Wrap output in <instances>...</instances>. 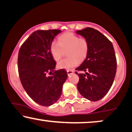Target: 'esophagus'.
Masks as SVG:
<instances>
[{
    "label": "esophagus",
    "mask_w": 132,
    "mask_h": 132,
    "mask_svg": "<svg viewBox=\"0 0 132 132\" xmlns=\"http://www.w3.org/2000/svg\"><path fill=\"white\" fill-rule=\"evenodd\" d=\"M73 73V71H72V70H67V73L68 75L72 74Z\"/></svg>",
    "instance_id": "esophagus-1"
}]
</instances>
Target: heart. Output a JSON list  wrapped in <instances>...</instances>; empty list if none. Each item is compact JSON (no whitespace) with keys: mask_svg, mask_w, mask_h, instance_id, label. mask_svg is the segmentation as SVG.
I'll list each match as a JSON object with an SVG mask.
<instances>
[{"mask_svg":"<svg viewBox=\"0 0 132 132\" xmlns=\"http://www.w3.org/2000/svg\"><path fill=\"white\" fill-rule=\"evenodd\" d=\"M89 49V42L86 38L79 37L70 32L63 33L59 37L58 42H52L50 45V52L55 61L62 57L64 51H67L68 58L61 60L57 63L60 69H71L79 64L86 57Z\"/></svg>","mask_w":132,"mask_h":132,"instance_id":"heart-1","label":"heart"}]
</instances>
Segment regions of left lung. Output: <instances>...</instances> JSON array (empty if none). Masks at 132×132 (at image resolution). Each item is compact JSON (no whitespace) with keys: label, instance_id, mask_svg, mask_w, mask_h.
<instances>
[{"label":"left lung","instance_id":"left-lung-1","mask_svg":"<svg viewBox=\"0 0 132 132\" xmlns=\"http://www.w3.org/2000/svg\"><path fill=\"white\" fill-rule=\"evenodd\" d=\"M76 32L86 38L89 45L86 58L75 69L85 72H75L79 76L77 89L84 98L98 101L109 92L115 79L117 63L113 45L94 28L87 27Z\"/></svg>","mask_w":132,"mask_h":132}]
</instances>
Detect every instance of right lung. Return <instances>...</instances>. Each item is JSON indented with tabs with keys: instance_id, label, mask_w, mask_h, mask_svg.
<instances>
[{
	"instance_id": "add662e5",
	"label": "right lung",
	"mask_w": 132,
	"mask_h": 132,
	"mask_svg": "<svg viewBox=\"0 0 132 132\" xmlns=\"http://www.w3.org/2000/svg\"><path fill=\"white\" fill-rule=\"evenodd\" d=\"M61 32L59 29L35 31L19 52L17 64L21 83L29 97L41 106H51L58 101L68 77L63 69L54 71L56 62L50 52L51 44ZM52 71L53 75L48 76L47 73Z\"/></svg>"
}]
</instances>
